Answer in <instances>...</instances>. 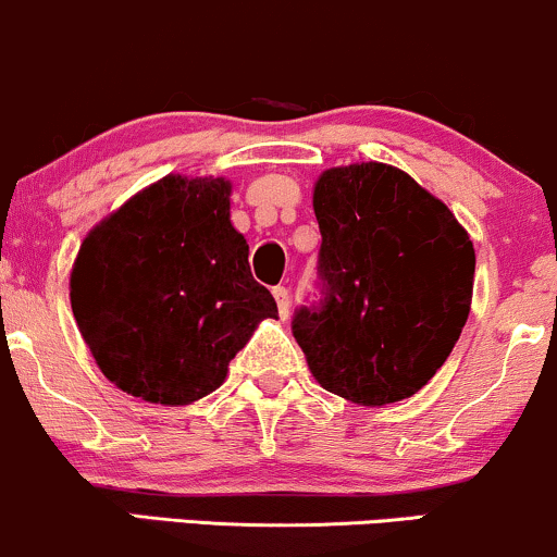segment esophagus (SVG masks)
Here are the masks:
<instances>
[{"mask_svg":"<svg viewBox=\"0 0 557 557\" xmlns=\"http://www.w3.org/2000/svg\"><path fill=\"white\" fill-rule=\"evenodd\" d=\"M273 297H276L278 315H281V318L289 315V307H292V292L286 289V286H276V289H273Z\"/></svg>","mask_w":557,"mask_h":557,"instance_id":"1","label":"esophagus"}]
</instances>
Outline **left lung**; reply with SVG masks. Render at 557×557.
<instances>
[{"label":"left lung","mask_w":557,"mask_h":557,"mask_svg":"<svg viewBox=\"0 0 557 557\" xmlns=\"http://www.w3.org/2000/svg\"><path fill=\"white\" fill-rule=\"evenodd\" d=\"M318 299L292 333L315 381L362 407L414 396L469 318L474 247L456 215L388 163L318 180Z\"/></svg>","instance_id":"left-lung-1"}]
</instances>
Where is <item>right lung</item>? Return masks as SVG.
<instances>
[{
  "label": "right lung",
  "instance_id": "right-lung-1",
  "mask_svg": "<svg viewBox=\"0 0 557 557\" xmlns=\"http://www.w3.org/2000/svg\"><path fill=\"white\" fill-rule=\"evenodd\" d=\"M226 180L163 176L83 239L70 302L98 368L124 394L182 407L224 383L276 299L252 278Z\"/></svg>",
  "mask_w": 557,
  "mask_h": 557
}]
</instances>
